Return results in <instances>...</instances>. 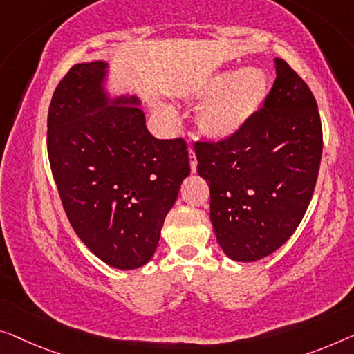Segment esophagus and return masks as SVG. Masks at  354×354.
<instances>
[{"label": "esophagus", "mask_w": 354, "mask_h": 354, "mask_svg": "<svg viewBox=\"0 0 354 354\" xmlns=\"http://www.w3.org/2000/svg\"><path fill=\"white\" fill-rule=\"evenodd\" d=\"M189 162H191L192 173L197 171V157H195V152H194L192 147H189Z\"/></svg>", "instance_id": "1"}]
</instances>
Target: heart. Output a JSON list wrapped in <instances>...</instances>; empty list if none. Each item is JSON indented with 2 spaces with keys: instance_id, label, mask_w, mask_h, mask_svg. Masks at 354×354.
<instances>
[{
  "instance_id": "obj_1",
  "label": "heart",
  "mask_w": 354,
  "mask_h": 354,
  "mask_svg": "<svg viewBox=\"0 0 354 354\" xmlns=\"http://www.w3.org/2000/svg\"><path fill=\"white\" fill-rule=\"evenodd\" d=\"M268 79L261 68L227 70L208 77L189 93L207 102L198 109L195 122L200 133L213 141H225L240 133L262 106Z\"/></svg>"
}]
</instances>
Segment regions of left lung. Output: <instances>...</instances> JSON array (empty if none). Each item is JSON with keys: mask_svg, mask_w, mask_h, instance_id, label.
<instances>
[{"mask_svg": "<svg viewBox=\"0 0 354 354\" xmlns=\"http://www.w3.org/2000/svg\"><path fill=\"white\" fill-rule=\"evenodd\" d=\"M263 106L230 140L194 146L209 219L230 259L259 261L286 243L315 191L323 154L318 104L283 59Z\"/></svg>", "mask_w": 354, "mask_h": 354, "instance_id": "1", "label": "left lung"}]
</instances>
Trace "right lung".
Here are the masks:
<instances>
[{"instance_id": "1", "label": "right lung", "mask_w": 354, "mask_h": 354, "mask_svg": "<svg viewBox=\"0 0 354 354\" xmlns=\"http://www.w3.org/2000/svg\"><path fill=\"white\" fill-rule=\"evenodd\" d=\"M106 62L77 63L47 114V152L79 239L104 263L131 270L151 261L165 216L191 173L183 138L157 140L136 97L109 100Z\"/></svg>"}]
</instances>
